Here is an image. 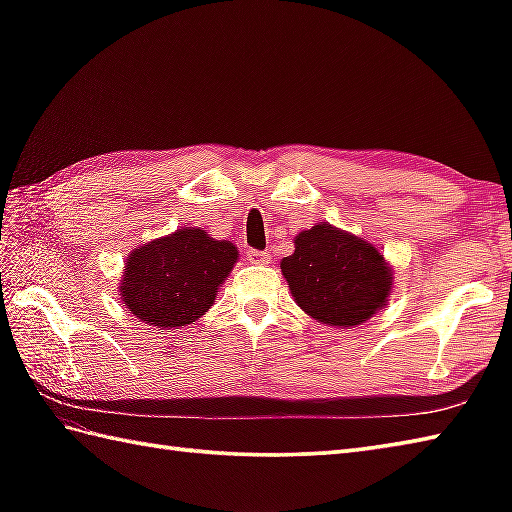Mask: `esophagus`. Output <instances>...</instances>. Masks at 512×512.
<instances>
[{
	"mask_svg": "<svg viewBox=\"0 0 512 512\" xmlns=\"http://www.w3.org/2000/svg\"><path fill=\"white\" fill-rule=\"evenodd\" d=\"M246 257H248V262H253V264H262V266L270 264V255H268V253H264V250H255V248H250L248 253H246Z\"/></svg>",
	"mask_w": 512,
	"mask_h": 512,
	"instance_id": "obj_1",
	"label": "esophagus"
}]
</instances>
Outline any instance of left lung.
Wrapping results in <instances>:
<instances>
[{"label":"left lung","mask_w":512,"mask_h":512,"mask_svg":"<svg viewBox=\"0 0 512 512\" xmlns=\"http://www.w3.org/2000/svg\"><path fill=\"white\" fill-rule=\"evenodd\" d=\"M299 308L325 325L356 328L387 303L391 268L374 244L328 222L295 237V253L281 259Z\"/></svg>","instance_id":"8db88e82"}]
</instances>
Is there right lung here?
I'll return each mask as SVG.
<instances>
[{
	"mask_svg": "<svg viewBox=\"0 0 512 512\" xmlns=\"http://www.w3.org/2000/svg\"><path fill=\"white\" fill-rule=\"evenodd\" d=\"M235 262V244L213 239L202 228H178L127 257L121 299L143 323L176 330L213 306Z\"/></svg>",
	"mask_w": 512,
	"mask_h": 512,
	"instance_id": "right-lung-1",
	"label": "right lung"
}]
</instances>
